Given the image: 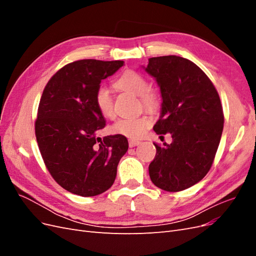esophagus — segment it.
<instances>
[{
    "label": "esophagus",
    "mask_w": 256,
    "mask_h": 256,
    "mask_svg": "<svg viewBox=\"0 0 256 256\" xmlns=\"http://www.w3.org/2000/svg\"><path fill=\"white\" fill-rule=\"evenodd\" d=\"M140 144L138 141H134V140H129V147H134Z\"/></svg>",
    "instance_id": "1"
}]
</instances>
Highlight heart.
Listing matches in <instances>:
<instances>
[{"label": "heart", "instance_id": "b5f03b06", "mask_svg": "<svg viewBox=\"0 0 256 256\" xmlns=\"http://www.w3.org/2000/svg\"><path fill=\"white\" fill-rule=\"evenodd\" d=\"M115 86L120 90L138 96L143 108L147 111H156L159 108V96L156 92L150 88V82L146 76L136 70H127L122 74L115 81ZM95 104L98 111L106 118L114 116L113 98L110 90L104 85H100L95 92ZM152 124L150 118L146 115L138 118H122L111 127V132L126 136L128 138H140Z\"/></svg>", "mask_w": 256, "mask_h": 256}]
</instances>
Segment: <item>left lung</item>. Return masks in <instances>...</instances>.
Listing matches in <instances>:
<instances>
[{"instance_id": "left-lung-1", "label": "left lung", "mask_w": 256, "mask_h": 256, "mask_svg": "<svg viewBox=\"0 0 256 256\" xmlns=\"http://www.w3.org/2000/svg\"><path fill=\"white\" fill-rule=\"evenodd\" d=\"M145 70L156 79L162 97L154 132L173 138L164 147L154 143L150 177L162 190L182 191L202 180L212 166L224 122L220 97L206 74L187 58H150Z\"/></svg>"}]
</instances>
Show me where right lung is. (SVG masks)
<instances>
[{
    "mask_svg": "<svg viewBox=\"0 0 256 256\" xmlns=\"http://www.w3.org/2000/svg\"><path fill=\"white\" fill-rule=\"evenodd\" d=\"M122 65V60H76L53 74L42 92L37 144L54 180L74 194L94 196L109 189L128 150L125 136H97L106 120L94 100L102 80Z\"/></svg>",
    "mask_w": 256,
    "mask_h": 256,
    "instance_id": "add662e5",
    "label": "right lung"
}]
</instances>
